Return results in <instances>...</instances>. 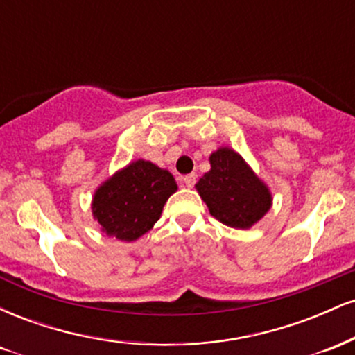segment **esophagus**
I'll list each match as a JSON object with an SVG mask.
<instances>
[{
	"mask_svg": "<svg viewBox=\"0 0 355 355\" xmlns=\"http://www.w3.org/2000/svg\"><path fill=\"white\" fill-rule=\"evenodd\" d=\"M195 182H197V175L195 173H189L183 177V183H185V187H189V189L195 185Z\"/></svg>",
	"mask_w": 355,
	"mask_h": 355,
	"instance_id": "1",
	"label": "esophagus"
}]
</instances>
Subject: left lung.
<instances>
[{
	"label": "left lung",
	"mask_w": 355,
	"mask_h": 355,
	"mask_svg": "<svg viewBox=\"0 0 355 355\" xmlns=\"http://www.w3.org/2000/svg\"><path fill=\"white\" fill-rule=\"evenodd\" d=\"M210 172L198 180L202 200L210 214L234 229H250L267 214L272 195L242 157L232 148H218L210 155Z\"/></svg>",
	"instance_id": "1"
}]
</instances>
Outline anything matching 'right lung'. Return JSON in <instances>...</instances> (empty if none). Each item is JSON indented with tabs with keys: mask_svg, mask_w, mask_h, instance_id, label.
<instances>
[{
	"mask_svg": "<svg viewBox=\"0 0 355 355\" xmlns=\"http://www.w3.org/2000/svg\"><path fill=\"white\" fill-rule=\"evenodd\" d=\"M177 191L173 175L152 162L137 160L108 178L93 197V217L101 230L133 242L160 218L165 202Z\"/></svg>",
	"mask_w": 355,
	"mask_h": 355,
	"instance_id": "1",
	"label": "right lung"
}]
</instances>
